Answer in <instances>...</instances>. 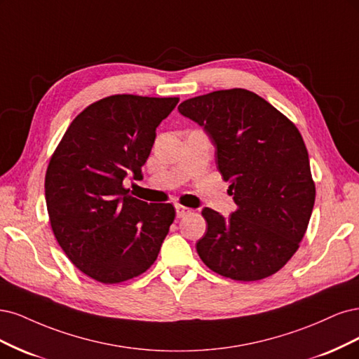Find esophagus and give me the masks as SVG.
I'll return each mask as SVG.
<instances>
[{"label": "esophagus", "mask_w": 359, "mask_h": 359, "mask_svg": "<svg viewBox=\"0 0 359 359\" xmlns=\"http://www.w3.org/2000/svg\"><path fill=\"white\" fill-rule=\"evenodd\" d=\"M191 212H192V210H191V209H188V207L180 205V204H177V205H176V215H177V217L187 216V215H189Z\"/></svg>", "instance_id": "obj_1"}]
</instances>
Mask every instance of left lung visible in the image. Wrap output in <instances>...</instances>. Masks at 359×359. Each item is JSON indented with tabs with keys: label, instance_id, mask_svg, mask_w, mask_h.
<instances>
[{
	"label": "left lung",
	"instance_id": "1",
	"mask_svg": "<svg viewBox=\"0 0 359 359\" xmlns=\"http://www.w3.org/2000/svg\"><path fill=\"white\" fill-rule=\"evenodd\" d=\"M179 111L210 137L217 170L237 204L228 217L203 209L207 233L196 243L200 258L233 280H261L279 271L299 248L315 204L302 134L248 89L189 98Z\"/></svg>",
	"mask_w": 359,
	"mask_h": 359
}]
</instances>
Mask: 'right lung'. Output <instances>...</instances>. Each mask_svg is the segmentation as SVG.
<instances>
[{"label": "right lung", "instance_id": "add662e5", "mask_svg": "<svg viewBox=\"0 0 359 359\" xmlns=\"http://www.w3.org/2000/svg\"><path fill=\"white\" fill-rule=\"evenodd\" d=\"M179 98L111 95L68 126L46 171L53 234L76 267L111 285L144 273L176 217L171 204H147L123 188L142 179L156 128Z\"/></svg>", "mask_w": 359, "mask_h": 359}]
</instances>
